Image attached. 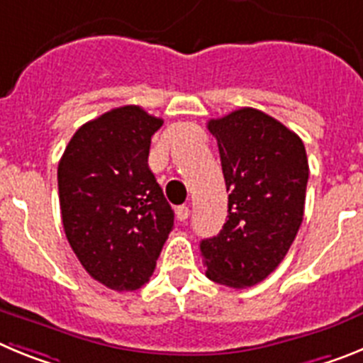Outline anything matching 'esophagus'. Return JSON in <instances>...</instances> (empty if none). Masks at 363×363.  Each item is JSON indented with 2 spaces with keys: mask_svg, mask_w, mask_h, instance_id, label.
Returning <instances> with one entry per match:
<instances>
[{
  "mask_svg": "<svg viewBox=\"0 0 363 363\" xmlns=\"http://www.w3.org/2000/svg\"><path fill=\"white\" fill-rule=\"evenodd\" d=\"M189 214H191V209H189L187 205H179V207H176V218H178L179 221L187 220Z\"/></svg>",
  "mask_w": 363,
  "mask_h": 363,
  "instance_id": "1",
  "label": "esophagus"
}]
</instances>
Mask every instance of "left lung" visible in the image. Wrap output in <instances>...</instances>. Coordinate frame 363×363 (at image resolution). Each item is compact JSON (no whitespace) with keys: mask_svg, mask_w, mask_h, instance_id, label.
Listing matches in <instances>:
<instances>
[{"mask_svg":"<svg viewBox=\"0 0 363 363\" xmlns=\"http://www.w3.org/2000/svg\"><path fill=\"white\" fill-rule=\"evenodd\" d=\"M207 129L230 194L223 229L200 243L205 274L243 289L265 280L296 238L309 179L306 147L284 123L251 107L211 120Z\"/></svg>","mask_w":363,"mask_h":363,"instance_id":"left-lung-1","label":"left lung"}]
</instances>
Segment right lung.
Wrapping results in <instances>:
<instances>
[{
	"label": "right lung",
	"mask_w": 363,
	"mask_h": 363,
	"mask_svg": "<svg viewBox=\"0 0 363 363\" xmlns=\"http://www.w3.org/2000/svg\"><path fill=\"white\" fill-rule=\"evenodd\" d=\"M162 123L138 105L112 108L76 130L57 165L67 240L83 269L108 289L147 284L174 227L147 163Z\"/></svg>",
	"instance_id": "1"
}]
</instances>
